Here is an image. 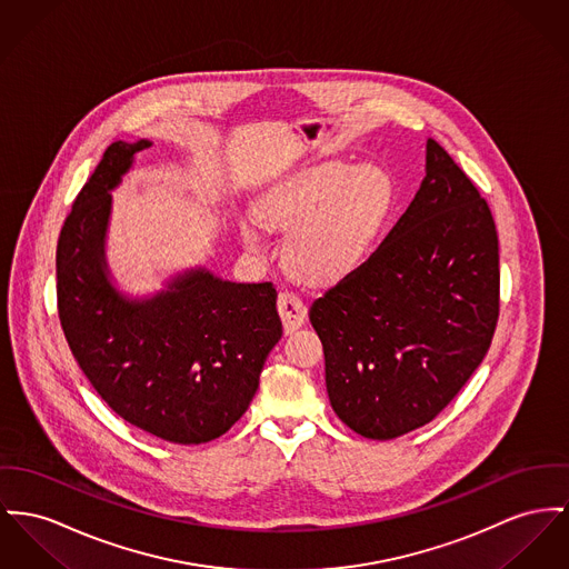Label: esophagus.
<instances>
[{
  "label": "esophagus",
  "instance_id": "obj_1",
  "mask_svg": "<svg viewBox=\"0 0 569 569\" xmlns=\"http://www.w3.org/2000/svg\"><path fill=\"white\" fill-rule=\"evenodd\" d=\"M278 312H280V319H282V326H284L287 335L296 332L302 326L303 319H306V306L291 291H282L278 296Z\"/></svg>",
  "mask_w": 569,
  "mask_h": 569
}]
</instances>
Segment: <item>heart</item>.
I'll return each mask as SVG.
<instances>
[{"label":"heart","mask_w":569,"mask_h":569,"mask_svg":"<svg viewBox=\"0 0 569 569\" xmlns=\"http://www.w3.org/2000/svg\"><path fill=\"white\" fill-rule=\"evenodd\" d=\"M395 181L378 163L353 166L339 159L308 166L263 193L257 216L267 227L289 230L284 263L308 284H328L360 266L395 207ZM241 241L263 252L266 241L252 222Z\"/></svg>","instance_id":"heart-1"}]
</instances>
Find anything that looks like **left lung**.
Returning <instances> with one entry per match:
<instances>
[{
    "label": "left lung",
    "mask_w": 569,
    "mask_h": 569,
    "mask_svg": "<svg viewBox=\"0 0 569 569\" xmlns=\"http://www.w3.org/2000/svg\"><path fill=\"white\" fill-rule=\"evenodd\" d=\"M492 211L436 140L378 250L310 306L332 410L392 440L438 417L486 358L498 321Z\"/></svg>",
    "instance_id": "left-lung-1"
}]
</instances>
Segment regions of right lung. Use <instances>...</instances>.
<instances>
[{"mask_svg":"<svg viewBox=\"0 0 569 569\" xmlns=\"http://www.w3.org/2000/svg\"><path fill=\"white\" fill-rule=\"evenodd\" d=\"M151 144H110L77 193L58 239V315L79 369L118 417L166 442L202 445L246 415L282 337L278 293L204 267L149 298L116 289L106 261L110 191Z\"/></svg>","mask_w":569,"mask_h":569,"instance_id":"obj_1","label":"right lung"}]
</instances>
